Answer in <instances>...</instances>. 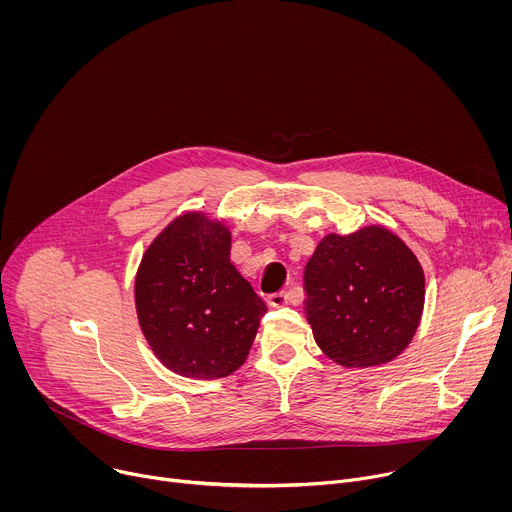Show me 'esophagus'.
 I'll list each match as a JSON object with an SVG mask.
<instances>
[{
	"instance_id": "esophagus-1",
	"label": "esophagus",
	"mask_w": 512,
	"mask_h": 512,
	"mask_svg": "<svg viewBox=\"0 0 512 512\" xmlns=\"http://www.w3.org/2000/svg\"><path fill=\"white\" fill-rule=\"evenodd\" d=\"M267 304L271 308H283L287 304V294H285V291H277V294H271L267 298Z\"/></svg>"
}]
</instances>
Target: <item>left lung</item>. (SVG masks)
Returning <instances> with one entry per match:
<instances>
[{
    "instance_id": "8db88e82",
    "label": "left lung",
    "mask_w": 512,
    "mask_h": 512,
    "mask_svg": "<svg viewBox=\"0 0 512 512\" xmlns=\"http://www.w3.org/2000/svg\"><path fill=\"white\" fill-rule=\"evenodd\" d=\"M304 289L306 318L324 354L342 367H375L415 336L425 277L411 249L373 225L324 237L306 265Z\"/></svg>"
}]
</instances>
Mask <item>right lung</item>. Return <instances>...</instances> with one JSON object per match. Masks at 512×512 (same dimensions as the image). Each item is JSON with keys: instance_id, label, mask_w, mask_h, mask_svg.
Listing matches in <instances>:
<instances>
[{"instance_id": "right-lung-1", "label": "right lung", "mask_w": 512, "mask_h": 512, "mask_svg": "<svg viewBox=\"0 0 512 512\" xmlns=\"http://www.w3.org/2000/svg\"><path fill=\"white\" fill-rule=\"evenodd\" d=\"M141 332L170 371L221 379L245 362L265 302L231 263V233L200 212L172 221L135 275Z\"/></svg>"}]
</instances>
